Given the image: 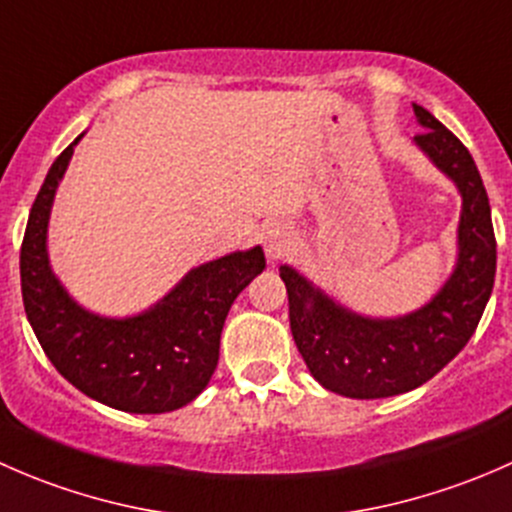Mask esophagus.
<instances>
[{"mask_svg":"<svg viewBox=\"0 0 512 512\" xmlns=\"http://www.w3.org/2000/svg\"><path fill=\"white\" fill-rule=\"evenodd\" d=\"M263 249L271 261H278L293 249V231L286 224H273L268 226L266 234H263Z\"/></svg>","mask_w":512,"mask_h":512,"instance_id":"34e87169","label":"esophagus"}]
</instances>
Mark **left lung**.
I'll use <instances>...</instances> for the list:
<instances>
[{
  "label": "left lung",
  "mask_w": 512,
  "mask_h": 512,
  "mask_svg": "<svg viewBox=\"0 0 512 512\" xmlns=\"http://www.w3.org/2000/svg\"><path fill=\"white\" fill-rule=\"evenodd\" d=\"M421 133L414 145L456 184L461 217L456 263L431 300L412 313L372 318L347 308L283 263L291 333L310 374L350 399L412 392L466 347L476 333L495 281V236L486 187L471 152L426 108L414 103Z\"/></svg>",
  "instance_id": "1"
}]
</instances>
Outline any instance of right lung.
<instances>
[{
    "label": "right lung",
    "mask_w": 512,
    "mask_h": 512,
    "mask_svg": "<svg viewBox=\"0 0 512 512\" xmlns=\"http://www.w3.org/2000/svg\"><path fill=\"white\" fill-rule=\"evenodd\" d=\"M78 135L41 184L21 244V295L51 365L86 397L130 414H165L204 392L219 362L236 295L266 268L261 246L199 263L142 313L110 318L83 308L49 261V219Z\"/></svg>",
    "instance_id": "obj_1"
}]
</instances>
